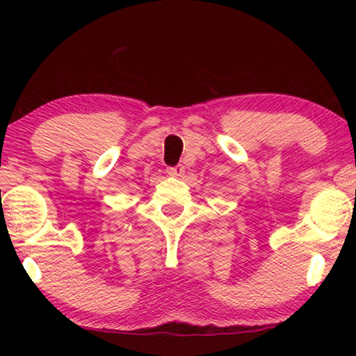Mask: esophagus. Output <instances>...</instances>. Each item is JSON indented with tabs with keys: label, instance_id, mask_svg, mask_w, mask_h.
<instances>
[{
	"label": "esophagus",
	"instance_id": "1",
	"mask_svg": "<svg viewBox=\"0 0 356 356\" xmlns=\"http://www.w3.org/2000/svg\"><path fill=\"white\" fill-rule=\"evenodd\" d=\"M166 172L170 174L171 177H182L184 174H185V170H184V166H182V165H176V166L168 168Z\"/></svg>",
	"mask_w": 356,
	"mask_h": 356
}]
</instances>
